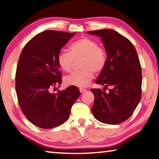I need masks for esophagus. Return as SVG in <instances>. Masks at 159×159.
Here are the masks:
<instances>
[{"label": "esophagus", "mask_w": 159, "mask_h": 159, "mask_svg": "<svg viewBox=\"0 0 159 159\" xmlns=\"http://www.w3.org/2000/svg\"><path fill=\"white\" fill-rule=\"evenodd\" d=\"M86 90L85 89H84V88H80V92H81V93H83V92H86Z\"/></svg>", "instance_id": "34e87169"}]
</instances>
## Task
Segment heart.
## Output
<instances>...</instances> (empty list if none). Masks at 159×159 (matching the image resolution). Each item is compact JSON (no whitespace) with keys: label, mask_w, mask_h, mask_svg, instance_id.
Masks as SVG:
<instances>
[{"label":"heart","mask_w":159,"mask_h":159,"mask_svg":"<svg viewBox=\"0 0 159 159\" xmlns=\"http://www.w3.org/2000/svg\"><path fill=\"white\" fill-rule=\"evenodd\" d=\"M80 60L82 70L65 77L64 81L67 85L87 87L93 79V72L99 73L105 67L106 53L103 48L98 46L97 41L82 37L70 45V52L61 51L58 56V66L66 72L71 71L75 61Z\"/></svg>","instance_id":"obj_1"}]
</instances>
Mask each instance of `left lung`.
I'll return each instance as SVG.
<instances>
[{"label":"left lung","instance_id":"8db88e82","mask_svg":"<svg viewBox=\"0 0 159 159\" xmlns=\"http://www.w3.org/2000/svg\"><path fill=\"white\" fill-rule=\"evenodd\" d=\"M99 36L107 54L105 67L96 80L104 85L91 90L94 95L93 116L101 123L118 125L133 113L142 97V69L136 49L131 41L113 30L90 31ZM108 86V93L104 92Z\"/></svg>","mask_w":159,"mask_h":159}]
</instances>
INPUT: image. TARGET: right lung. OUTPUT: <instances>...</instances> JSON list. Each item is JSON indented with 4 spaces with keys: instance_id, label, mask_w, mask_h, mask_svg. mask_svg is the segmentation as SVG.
<instances>
[{
    "instance_id": "add662e5",
    "label": "right lung",
    "mask_w": 159,
    "mask_h": 159,
    "mask_svg": "<svg viewBox=\"0 0 159 159\" xmlns=\"http://www.w3.org/2000/svg\"><path fill=\"white\" fill-rule=\"evenodd\" d=\"M75 34L44 31L28 41L20 54L15 75L18 102L26 118L41 128L49 129L64 123L80 96L75 86L51 92L62 82L58 54Z\"/></svg>"
}]
</instances>
